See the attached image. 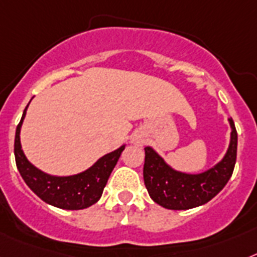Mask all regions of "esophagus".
Listing matches in <instances>:
<instances>
[{"mask_svg":"<svg viewBox=\"0 0 257 257\" xmlns=\"http://www.w3.org/2000/svg\"><path fill=\"white\" fill-rule=\"evenodd\" d=\"M133 142H135V144H139V145H141V144H142L141 137H136V139L133 140Z\"/></svg>","mask_w":257,"mask_h":257,"instance_id":"obj_1","label":"esophagus"}]
</instances>
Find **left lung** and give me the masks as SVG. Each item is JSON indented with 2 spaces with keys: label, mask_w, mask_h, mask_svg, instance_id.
Returning a JSON list of instances; mask_svg holds the SVG:
<instances>
[{
  "label": "left lung",
  "mask_w": 257,
  "mask_h": 257,
  "mask_svg": "<svg viewBox=\"0 0 257 257\" xmlns=\"http://www.w3.org/2000/svg\"><path fill=\"white\" fill-rule=\"evenodd\" d=\"M230 146L218 165L208 171L189 175L172 170L152 148H145L144 182L150 197L157 204L171 210H187L210 201L231 178L236 162L238 133L232 118Z\"/></svg>",
  "instance_id": "1"
}]
</instances>
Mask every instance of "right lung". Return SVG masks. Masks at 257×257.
<instances>
[{"label":"right lung","instance_id":"add662e5","mask_svg":"<svg viewBox=\"0 0 257 257\" xmlns=\"http://www.w3.org/2000/svg\"><path fill=\"white\" fill-rule=\"evenodd\" d=\"M26 109L15 131L14 141L15 163L26 184L43 201L56 208L79 210L95 204L102 196L107 180L125 146L118 148L117 150L109 154H105L95 165L77 175L61 176V178L47 175L27 161L21 146L19 133L26 115Z\"/></svg>","mask_w":257,"mask_h":257}]
</instances>
